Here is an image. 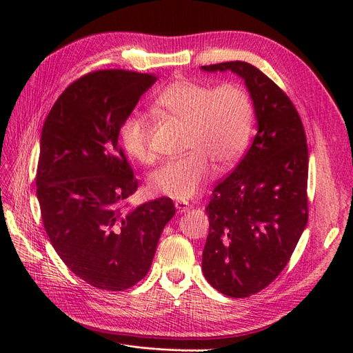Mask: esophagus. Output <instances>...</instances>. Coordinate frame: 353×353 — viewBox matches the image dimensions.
<instances>
[{"label":"esophagus","instance_id":"1","mask_svg":"<svg viewBox=\"0 0 353 353\" xmlns=\"http://www.w3.org/2000/svg\"><path fill=\"white\" fill-rule=\"evenodd\" d=\"M175 208H176V210L179 213H185V212H188L191 209V203H188L185 200H176L175 201Z\"/></svg>","mask_w":353,"mask_h":353}]
</instances>
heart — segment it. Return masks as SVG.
<instances>
[{
    "instance_id": "obj_1",
    "label": "heart",
    "mask_w": 353,
    "mask_h": 353,
    "mask_svg": "<svg viewBox=\"0 0 353 353\" xmlns=\"http://www.w3.org/2000/svg\"><path fill=\"white\" fill-rule=\"evenodd\" d=\"M154 109L187 125L184 154L168 160L150 175L148 188L159 196L185 200L197 194L216 170L236 165L250 143L254 109L250 94L237 82L212 85L179 78L160 91ZM152 123L131 112L119 125V143L137 162L150 163Z\"/></svg>"
}]
</instances>
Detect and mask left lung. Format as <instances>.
<instances>
[{
	"label": "left lung",
	"instance_id": "obj_1",
	"mask_svg": "<svg viewBox=\"0 0 353 353\" xmlns=\"http://www.w3.org/2000/svg\"><path fill=\"white\" fill-rule=\"evenodd\" d=\"M201 69L241 77L258 119L248 153L213 190L201 259L213 288L230 297H249L285 268L307 223L306 134L288 95L250 63L236 60Z\"/></svg>",
	"mask_w": 353,
	"mask_h": 353
}]
</instances>
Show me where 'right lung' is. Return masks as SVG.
<instances>
[{
  "mask_svg": "<svg viewBox=\"0 0 353 353\" xmlns=\"http://www.w3.org/2000/svg\"><path fill=\"white\" fill-rule=\"evenodd\" d=\"M157 77L94 70L60 94L42 126L37 197L52 248L68 268L100 290L143 280L175 215L172 199L131 208L138 179L119 143V125Z\"/></svg>",
  "mask_w": 353,
  "mask_h": 353,
  "instance_id": "1",
  "label": "right lung"
}]
</instances>
